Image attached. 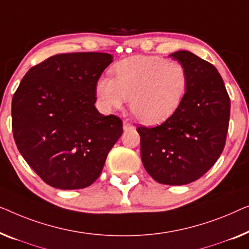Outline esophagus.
Returning a JSON list of instances; mask_svg holds the SVG:
<instances>
[{"mask_svg": "<svg viewBox=\"0 0 249 249\" xmlns=\"http://www.w3.org/2000/svg\"><path fill=\"white\" fill-rule=\"evenodd\" d=\"M134 127V126H133V124L132 123H129V122H127V121H124V123H123V128L125 129H129V128H133Z\"/></svg>", "mask_w": 249, "mask_h": 249, "instance_id": "1", "label": "esophagus"}]
</instances>
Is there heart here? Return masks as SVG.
Masks as SVG:
<instances>
[{
    "mask_svg": "<svg viewBox=\"0 0 249 249\" xmlns=\"http://www.w3.org/2000/svg\"><path fill=\"white\" fill-rule=\"evenodd\" d=\"M113 78L101 76L96 96L106 110L121 108L129 98V107L140 121L160 123L171 116L187 89L186 68L178 61L151 55H138L116 63Z\"/></svg>",
    "mask_w": 249,
    "mask_h": 249,
    "instance_id": "obj_1",
    "label": "heart"
}]
</instances>
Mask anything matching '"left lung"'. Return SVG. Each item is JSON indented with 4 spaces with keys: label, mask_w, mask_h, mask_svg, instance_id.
<instances>
[{
    "label": "left lung",
    "mask_w": 249,
    "mask_h": 249,
    "mask_svg": "<svg viewBox=\"0 0 249 249\" xmlns=\"http://www.w3.org/2000/svg\"><path fill=\"white\" fill-rule=\"evenodd\" d=\"M186 68L188 82L176 111L156 127L139 126L146 173L164 185L202 177L219 159L229 127L230 98L218 70L187 51L170 54Z\"/></svg>",
    "instance_id": "obj_1"
}]
</instances>
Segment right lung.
I'll use <instances>...</instances> for the list:
<instances>
[{
  "label": "right lung",
  "instance_id": "obj_1",
  "mask_svg": "<svg viewBox=\"0 0 249 249\" xmlns=\"http://www.w3.org/2000/svg\"><path fill=\"white\" fill-rule=\"evenodd\" d=\"M111 62L110 54L94 52L51 56L26 73L13 94L17 148L52 187L90 186L123 133L120 117L94 107L96 83Z\"/></svg>",
  "mask_w": 249,
  "mask_h": 249
}]
</instances>
